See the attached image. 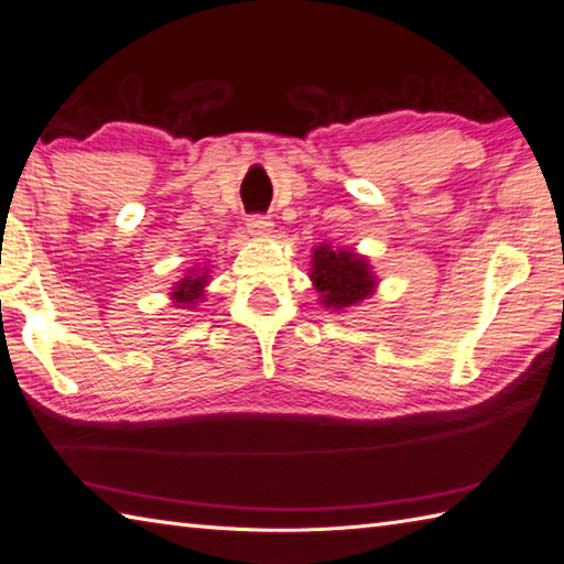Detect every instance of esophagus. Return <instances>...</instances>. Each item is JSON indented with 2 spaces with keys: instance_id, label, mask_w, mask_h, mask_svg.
<instances>
[{
  "instance_id": "esophagus-1",
  "label": "esophagus",
  "mask_w": 564,
  "mask_h": 564,
  "mask_svg": "<svg viewBox=\"0 0 564 564\" xmlns=\"http://www.w3.org/2000/svg\"><path fill=\"white\" fill-rule=\"evenodd\" d=\"M246 226H248V234L256 238H268L272 234V221L268 216H250Z\"/></svg>"
}]
</instances>
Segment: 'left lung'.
<instances>
[{
    "label": "left lung",
    "instance_id": "8db88e82",
    "mask_svg": "<svg viewBox=\"0 0 564 564\" xmlns=\"http://www.w3.org/2000/svg\"><path fill=\"white\" fill-rule=\"evenodd\" d=\"M312 282L328 308H348L370 296L377 286L367 258L355 250L316 246L312 252Z\"/></svg>",
    "mask_w": 564,
    "mask_h": 564
}]
</instances>
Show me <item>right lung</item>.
<instances>
[{"instance_id": "right-lung-1", "label": "right lung", "mask_w": 564, "mask_h": 564, "mask_svg": "<svg viewBox=\"0 0 564 564\" xmlns=\"http://www.w3.org/2000/svg\"><path fill=\"white\" fill-rule=\"evenodd\" d=\"M206 272H199L197 268H194L187 278H182L175 284V290H172V302L180 304V308H192L199 302V299H204V286L209 284V274Z\"/></svg>"}]
</instances>
